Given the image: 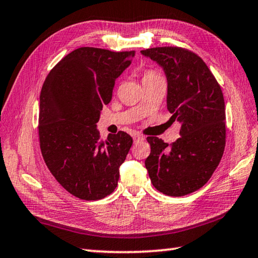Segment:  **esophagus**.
<instances>
[{"instance_id":"esophagus-1","label":"esophagus","mask_w":258,"mask_h":258,"mask_svg":"<svg viewBox=\"0 0 258 258\" xmlns=\"http://www.w3.org/2000/svg\"><path fill=\"white\" fill-rule=\"evenodd\" d=\"M143 138L142 135H139V134H134L133 135V141H134V143H139L140 141H143Z\"/></svg>"}]
</instances>
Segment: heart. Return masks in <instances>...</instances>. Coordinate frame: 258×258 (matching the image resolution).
<instances>
[{
    "instance_id": "heart-1",
    "label": "heart",
    "mask_w": 258,
    "mask_h": 258,
    "mask_svg": "<svg viewBox=\"0 0 258 258\" xmlns=\"http://www.w3.org/2000/svg\"><path fill=\"white\" fill-rule=\"evenodd\" d=\"M157 76H159V75H158V74H157L156 72H154V71H147V72L145 73V75H143V80H146V78L157 77Z\"/></svg>"
}]
</instances>
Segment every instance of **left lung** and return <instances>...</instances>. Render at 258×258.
Returning <instances> with one entry per match:
<instances>
[{
    "instance_id": "1",
    "label": "left lung",
    "mask_w": 258,
    "mask_h": 258,
    "mask_svg": "<svg viewBox=\"0 0 258 258\" xmlns=\"http://www.w3.org/2000/svg\"><path fill=\"white\" fill-rule=\"evenodd\" d=\"M163 67L167 77V109L181 123L180 135L168 143L148 137L151 152L145 161L159 192L181 197L199 190L220 164L225 148V104L216 78L199 55L183 47L141 51Z\"/></svg>"
}]
</instances>
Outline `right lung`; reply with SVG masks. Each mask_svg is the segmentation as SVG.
I'll return each instance as SVG.
<instances>
[{
  "mask_svg": "<svg viewBox=\"0 0 258 258\" xmlns=\"http://www.w3.org/2000/svg\"><path fill=\"white\" fill-rule=\"evenodd\" d=\"M134 51L80 47L46 76L40 95L38 137L52 175L69 194L99 200L112 194L133 140L119 131L100 140L97 123L110 102L115 82Z\"/></svg>",
  "mask_w": 258,
  "mask_h": 258,
  "instance_id": "add662e5",
  "label": "right lung"
}]
</instances>
